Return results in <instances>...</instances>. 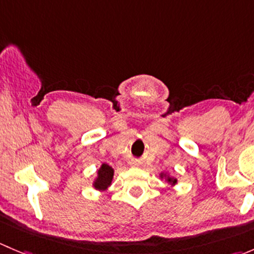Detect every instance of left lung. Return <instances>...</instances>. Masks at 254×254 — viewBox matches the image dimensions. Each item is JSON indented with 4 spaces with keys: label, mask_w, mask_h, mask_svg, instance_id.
I'll return each mask as SVG.
<instances>
[{
    "label": "left lung",
    "mask_w": 254,
    "mask_h": 254,
    "mask_svg": "<svg viewBox=\"0 0 254 254\" xmlns=\"http://www.w3.org/2000/svg\"><path fill=\"white\" fill-rule=\"evenodd\" d=\"M161 178H166V182H167L168 184H171V186H175L177 183V179L173 178V177H170L167 175H165V173H161Z\"/></svg>",
    "instance_id": "8db88e82"
}]
</instances>
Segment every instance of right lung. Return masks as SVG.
<instances>
[{
    "label": "right lung",
    "instance_id": "right-lung-1",
    "mask_svg": "<svg viewBox=\"0 0 254 254\" xmlns=\"http://www.w3.org/2000/svg\"><path fill=\"white\" fill-rule=\"evenodd\" d=\"M113 176H114V170L107 163H103L97 172V178L94 179L93 187L97 190H107L112 184Z\"/></svg>",
    "mask_w": 254,
    "mask_h": 254
}]
</instances>
